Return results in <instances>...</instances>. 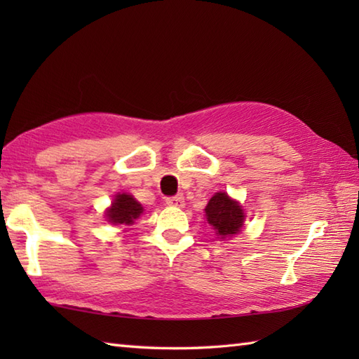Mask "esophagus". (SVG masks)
Returning a JSON list of instances; mask_svg holds the SVG:
<instances>
[{"mask_svg": "<svg viewBox=\"0 0 359 359\" xmlns=\"http://www.w3.org/2000/svg\"><path fill=\"white\" fill-rule=\"evenodd\" d=\"M166 203L170 205V207H175V208H182L185 205V197L182 194H177L174 197H168L166 199Z\"/></svg>", "mask_w": 359, "mask_h": 359, "instance_id": "obj_1", "label": "esophagus"}]
</instances>
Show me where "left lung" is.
<instances>
[{"instance_id": "left-lung-1", "label": "left lung", "mask_w": 359, "mask_h": 359, "mask_svg": "<svg viewBox=\"0 0 359 359\" xmlns=\"http://www.w3.org/2000/svg\"><path fill=\"white\" fill-rule=\"evenodd\" d=\"M205 216L219 239L231 238L241 233L245 220L242 205L238 201H233L226 193H216L211 197L205 207Z\"/></svg>"}]
</instances>
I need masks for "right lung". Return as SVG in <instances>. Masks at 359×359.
Listing matches in <instances>:
<instances>
[{"mask_svg": "<svg viewBox=\"0 0 359 359\" xmlns=\"http://www.w3.org/2000/svg\"><path fill=\"white\" fill-rule=\"evenodd\" d=\"M143 207L137 202L131 194L118 193L112 201L111 207L106 210L104 216L108 222L114 225H133L137 217H140Z\"/></svg>", "mask_w": 359, "mask_h": 359, "instance_id": "obj_1", "label": "right lung"}]
</instances>
